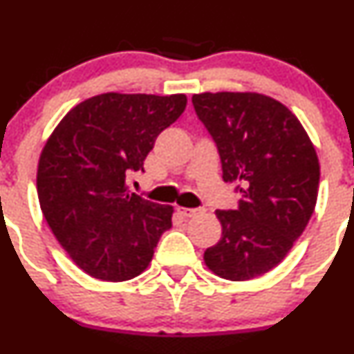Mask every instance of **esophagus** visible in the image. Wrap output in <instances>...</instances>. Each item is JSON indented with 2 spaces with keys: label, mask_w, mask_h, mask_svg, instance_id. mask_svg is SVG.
Segmentation results:
<instances>
[{
  "label": "esophagus",
  "mask_w": 354,
  "mask_h": 354,
  "mask_svg": "<svg viewBox=\"0 0 354 354\" xmlns=\"http://www.w3.org/2000/svg\"><path fill=\"white\" fill-rule=\"evenodd\" d=\"M178 210H180L181 216H185V217H195V216H198V214L203 212V209H183V207H180Z\"/></svg>",
  "instance_id": "esophagus-1"
}]
</instances>
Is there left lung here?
Here are the masks:
<instances>
[{
	"label": "left lung",
	"instance_id": "8db88e82",
	"mask_svg": "<svg viewBox=\"0 0 354 354\" xmlns=\"http://www.w3.org/2000/svg\"><path fill=\"white\" fill-rule=\"evenodd\" d=\"M195 113L223 166L236 181V209L216 210L223 236L203 253L230 281H248L277 266L301 236L319 194L320 166L305 128L286 106L253 92L195 94Z\"/></svg>",
	"mask_w": 354,
	"mask_h": 354
}]
</instances>
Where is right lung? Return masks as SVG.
<instances>
[{"label": "right lung", "mask_w": 354, "mask_h": 354, "mask_svg": "<svg viewBox=\"0 0 354 354\" xmlns=\"http://www.w3.org/2000/svg\"><path fill=\"white\" fill-rule=\"evenodd\" d=\"M187 95L109 94L75 106L42 149L37 195L56 240L88 276L120 283L147 269L173 207L130 194L156 138Z\"/></svg>", "instance_id": "obj_1"}]
</instances>
